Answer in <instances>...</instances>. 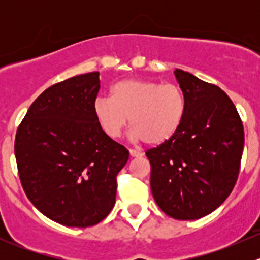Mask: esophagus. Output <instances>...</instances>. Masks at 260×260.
<instances>
[{"label": "esophagus", "mask_w": 260, "mask_h": 260, "mask_svg": "<svg viewBox=\"0 0 260 260\" xmlns=\"http://www.w3.org/2000/svg\"><path fill=\"white\" fill-rule=\"evenodd\" d=\"M129 154L132 157H142L143 156L142 152L137 151V149H129Z\"/></svg>", "instance_id": "esophagus-1"}]
</instances>
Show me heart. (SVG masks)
Listing matches in <instances>:
<instances>
[{
  "instance_id": "heart-1",
  "label": "heart",
  "mask_w": 260,
  "mask_h": 260,
  "mask_svg": "<svg viewBox=\"0 0 260 260\" xmlns=\"http://www.w3.org/2000/svg\"><path fill=\"white\" fill-rule=\"evenodd\" d=\"M93 111L109 137L117 138L129 118L136 138L148 145H162L171 140L182 124L186 98L176 84L127 79L112 86L109 99H96Z\"/></svg>"
}]
</instances>
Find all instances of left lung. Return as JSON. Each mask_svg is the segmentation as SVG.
Returning a JSON list of instances; mask_svg holds the SVG:
<instances>
[{
    "label": "left lung",
    "instance_id": "1",
    "mask_svg": "<svg viewBox=\"0 0 260 260\" xmlns=\"http://www.w3.org/2000/svg\"><path fill=\"white\" fill-rule=\"evenodd\" d=\"M186 98L176 135L147 149L151 190L162 211L177 220H196L219 208L237 183L244 127L232 99L215 84L175 70Z\"/></svg>",
    "mask_w": 260,
    "mask_h": 260
}]
</instances>
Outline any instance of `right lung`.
I'll return each mask as SVG.
<instances>
[{"label": "right lung", "instance_id": "obj_1", "mask_svg": "<svg viewBox=\"0 0 260 260\" xmlns=\"http://www.w3.org/2000/svg\"><path fill=\"white\" fill-rule=\"evenodd\" d=\"M99 89L98 72L54 84L31 104L15 138L26 196L65 226H93L111 212L117 175L129 158L94 115Z\"/></svg>", "mask_w": 260, "mask_h": 260}]
</instances>
